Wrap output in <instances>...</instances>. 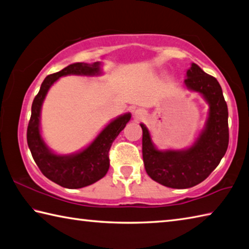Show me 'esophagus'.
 Masks as SVG:
<instances>
[{
    "label": "esophagus",
    "instance_id": "obj_1",
    "mask_svg": "<svg viewBox=\"0 0 249 249\" xmlns=\"http://www.w3.org/2000/svg\"><path fill=\"white\" fill-rule=\"evenodd\" d=\"M144 115H146V113H144V111L142 109H138L136 110V112H135V116H136L137 120H142V117H144Z\"/></svg>",
    "mask_w": 249,
    "mask_h": 249
}]
</instances>
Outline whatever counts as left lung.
<instances>
[{"mask_svg": "<svg viewBox=\"0 0 249 249\" xmlns=\"http://www.w3.org/2000/svg\"><path fill=\"white\" fill-rule=\"evenodd\" d=\"M185 85L201 93L210 106L206 128L193 147L185 151L158 150L152 144L149 130L140 124L147 174L171 188H189L205 180L219 165L229 146V112L219 81L193 63Z\"/></svg>", "mask_w": 249, "mask_h": 249, "instance_id": "obj_1", "label": "left lung"}]
</instances>
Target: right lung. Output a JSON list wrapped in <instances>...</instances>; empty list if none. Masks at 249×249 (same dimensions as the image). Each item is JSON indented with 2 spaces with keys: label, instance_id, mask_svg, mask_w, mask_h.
Wrapping results in <instances>:
<instances>
[{
  "label": "right lung",
  "instance_id": "add662e5",
  "mask_svg": "<svg viewBox=\"0 0 249 249\" xmlns=\"http://www.w3.org/2000/svg\"><path fill=\"white\" fill-rule=\"evenodd\" d=\"M100 63L86 64L74 63L62 71L49 75L43 80L31 106V116L27 128V142L36 164L42 174L60 186L75 189L96 183L107 174L110 166L109 151L112 142L119 136L130 120V114H124L107 126L98 137L79 153L74 156H57L49 150L41 138L39 128L40 111L49 88L54 81L65 75H98Z\"/></svg>",
  "mask_w": 249,
  "mask_h": 249
}]
</instances>
